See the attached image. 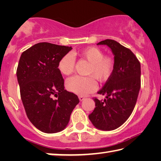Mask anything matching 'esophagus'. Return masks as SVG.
<instances>
[{
    "mask_svg": "<svg viewBox=\"0 0 161 161\" xmlns=\"http://www.w3.org/2000/svg\"><path fill=\"white\" fill-rule=\"evenodd\" d=\"M79 99H80V102H82L84 99H85V97H83V96H80V97H79Z\"/></svg>",
    "mask_w": 161,
    "mask_h": 161,
    "instance_id": "1",
    "label": "esophagus"
}]
</instances>
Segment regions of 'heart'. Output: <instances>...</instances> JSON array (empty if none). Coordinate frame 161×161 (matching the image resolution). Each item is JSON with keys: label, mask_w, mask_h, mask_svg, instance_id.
Here are the masks:
<instances>
[{"label": "heart", "mask_w": 161, "mask_h": 161, "mask_svg": "<svg viewBox=\"0 0 161 161\" xmlns=\"http://www.w3.org/2000/svg\"><path fill=\"white\" fill-rule=\"evenodd\" d=\"M81 58L89 62L87 75L93 76L98 81L107 80L111 77L114 68V62L111 58L104 57V54L97 47H88L80 53ZM75 59L72 54L67 53L59 59L58 68L61 74L69 75L75 69ZM67 89L71 92L84 96L96 89V82L92 77H83L74 76L66 81Z\"/></svg>", "instance_id": "heart-1"}]
</instances>
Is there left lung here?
<instances>
[{
	"label": "left lung",
	"instance_id": "obj_1",
	"mask_svg": "<svg viewBox=\"0 0 161 161\" xmlns=\"http://www.w3.org/2000/svg\"><path fill=\"white\" fill-rule=\"evenodd\" d=\"M97 45H107L114 56V68L102 89L103 100L94 99L95 107L89 119L97 129L112 130L121 126L135 107L141 88V64L129 49L113 40Z\"/></svg>",
	"mask_w": 161,
	"mask_h": 161
}]
</instances>
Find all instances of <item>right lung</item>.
Wrapping results in <instances>:
<instances>
[{
	"label": "right lung",
	"instance_id": "1",
	"mask_svg": "<svg viewBox=\"0 0 161 161\" xmlns=\"http://www.w3.org/2000/svg\"><path fill=\"white\" fill-rule=\"evenodd\" d=\"M72 49L40 42L23 52L19 60L16 75L27 116L44 133L64 130L80 102L77 95L64 89L58 68L59 59Z\"/></svg>",
	"mask_w": 161,
	"mask_h": 161
}]
</instances>
